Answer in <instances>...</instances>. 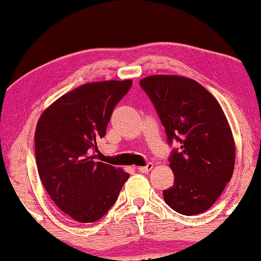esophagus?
<instances>
[{"label": "esophagus", "instance_id": "34e87169", "mask_svg": "<svg viewBox=\"0 0 261 261\" xmlns=\"http://www.w3.org/2000/svg\"><path fill=\"white\" fill-rule=\"evenodd\" d=\"M152 169H153V164H152V163H148L147 165H146V166H140V167H138V171H139V172L145 173V172H148V171H151Z\"/></svg>", "mask_w": 261, "mask_h": 261}]
</instances>
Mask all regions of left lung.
<instances>
[{"mask_svg":"<svg viewBox=\"0 0 261 261\" xmlns=\"http://www.w3.org/2000/svg\"><path fill=\"white\" fill-rule=\"evenodd\" d=\"M165 128L167 142H179L169 162L174 183L164 190L166 204L181 215H197L220 197L234 171L235 145L216 98L194 80L180 76L140 81Z\"/></svg>","mask_w":261,"mask_h":261,"instance_id":"8db88e82","label":"left lung"}]
</instances>
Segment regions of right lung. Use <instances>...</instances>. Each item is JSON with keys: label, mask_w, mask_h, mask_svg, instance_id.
Here are the masks:
<instances>
[{"label": "right lung", "mask_w": 261, "mask_h": 261, "mask_svg": "<svg viewBox=\"0 0 261 261\" xmlns=\"http://www.w3.org/2000/svg\"><path fill=\"white\" fill-rule=\"evenodd\" d=\"M133 84H83L52 103L35 129V159L46 191L60 210L82 223L95 222L116 202L129 173L96 162V141L106 135L113 110Z\"/></svg>", "instance_id": "1"}]
</instances>
